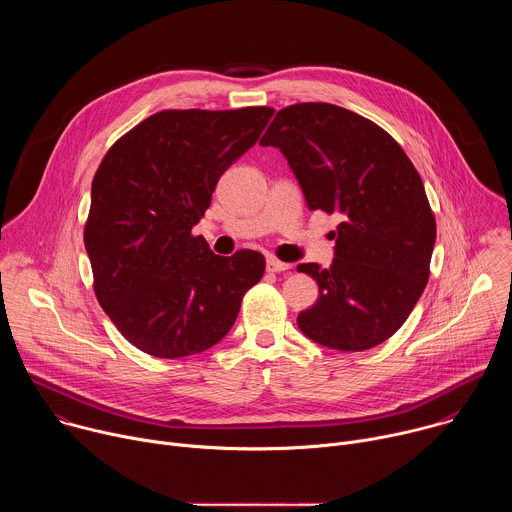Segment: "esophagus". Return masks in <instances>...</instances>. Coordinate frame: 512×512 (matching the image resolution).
Segmentation results:
<instances>
[{
	"label": "esophagus",
	"instance_id": "obj_1",
	"mask_svg": "<svg viewBox=\"0 0 512 512\" xmlns=\"http://www.w3.org/2000/svg\"><path fill=\"white\" fill-rule=\"evenodd\" d=\"M289 267H291L289 263H283V261H279V259H273V257L267 259V271H269V273H281V271H287Z\"/></svg>",
	"mask_w": 512,
	"mask_h": 512
}]
</instances>
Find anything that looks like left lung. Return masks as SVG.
Here are the masks:
<instances>
[{"instance_id":"obj_1","label":"left lung","mask_w":512,"mask_h":512,"mask_svg":"<svg viewBox=\"0 0 512 512\" xmlns=\"http://www.w3.org/2000/svg\"><path fill=\"white\" fill-rule=\"evenodd\" d=\"M259 143L285 156L310 210L342 221L332 265H298L320 289L298 316L300 330L344 352L385 342L421 298L435 245V218L411 160L385 129L330 103L277 111Z\"/></svg>"}]
</instances>
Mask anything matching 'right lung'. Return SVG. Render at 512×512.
Listing matches in <instances>:
<instances>
[{
    "label": "right lung",
    "mask_w": 512,
    "mask_h": 512,
    "mask_svg": "<svg viewBox=\"0 0 512 512\" xmlns=\"http://www.w3.org/2000/svg\"><path fill=\"white\" fill-rule=\"evenodd\" d=\"M271 115V107L168 109L105 154L91 186L85 247L95 296L135 348L180 358L214 346L263 277L261 253L214 255L192 227L218 178L253 148Z\"/></svg>",
    "instance_id": "1"
}]
</instances>
